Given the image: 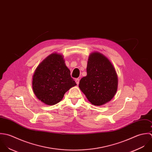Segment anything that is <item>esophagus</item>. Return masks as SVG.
Segmentation results:
<instances>
[{"instance_id":"obj_1","label":"esophagus","mask_w":152,"mask_h":152,"mask_svg":"<svg viewBox=\"0 0 152 152\" xmlns=\"http://www.w3.org/2000/svg\"><path fill=\"white\" fill-rule=\"evenodd\" d=\"M79 81H80L79 79H75V82H76V83H77V85H79Z\"/></svg>"}]
</instances>
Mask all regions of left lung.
<instances>
[{
    "label": "left lung",
    "instance_id": "left-lung-1",
    "mask_svg": "<svg viewBox=\"0 0 152 152\" xmlns=\"http://www.w3.org/2000/svg\"><path fill=\"white\" fill-rule=\"evenodd\" d=\"M87 75L82 77L79 87L88 100L95 106L109 102L118 89V79L110 61L99 52H93L89 57Z\"/></svg>",
    "mask_w": 152,
    "mask_h": 152
}]
</instances>
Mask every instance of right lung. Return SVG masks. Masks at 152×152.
Listing matches in <instances>:
<instances>
[{"instance_id":"obj_1","label":"right lung","mask_w":152,"mask_h":152,"mask_svg":"<svg viewBox=\"0 0 152 152\" xmlns=\"http://www.w3.org/2000/svg\"><path fill=\"white\" fill-rule=\"evenodd\" d=\"M76 85L63 56L56 53L42 61L33 76V92L39 100L47 105L61 102L64 93Z\"/></svg>"}]
</instances>
